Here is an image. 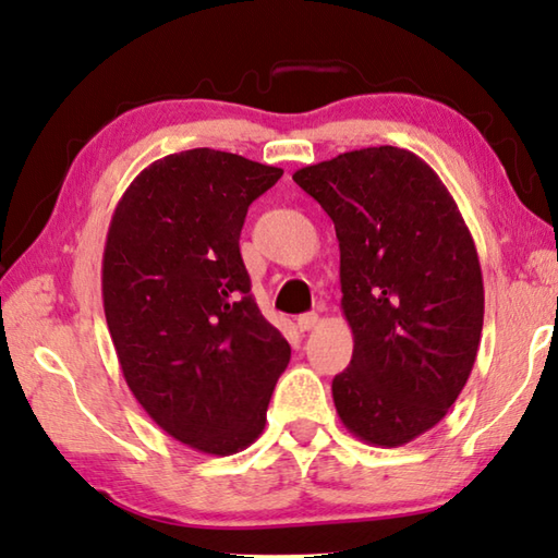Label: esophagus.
Returning <instances> with one entry per match:
<instances>
[{
  "mask_svg": "<svg viewBox=\"0 0 558 558\" xmlns=\"http://www.w3.org/2000/svg\"><path fill=\"white\" fill-rule=\"evenodd\" d=\"M317 322H319V314L317 312H305V314H300V317H298V329L300 331H310V329L317 327Z\"/></svg>",
  "mask_w": 558,
  "mask_h": 558,
  "instance_id": "1",
  "label": "esophagus"
}]
</instances>
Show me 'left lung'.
<instances>
[{
  "instance_id": "8db88e82",
  "label": "left lung",
  "mask_w": 558,
  "mask_h": 558,
  "mask_svg": "<svg viewBox=\"0 0 558 558\" xmlns=\"http://www.w3.org/2000/svg\"><path fill=\"white\" fill-rule=\"evenodd\" d=\"M292 180L333 221L351 366L331 380L353 437L402 447L444 420L478 353L483 276L439 175L395 146L349 150Z\"/></svg>"
}]
</instances>
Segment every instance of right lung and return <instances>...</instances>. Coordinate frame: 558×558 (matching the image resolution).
I'll return each mask as SVG.
<instances>
[{"instance_id": "right-lung-1", "label": "right lung", "mask_w": 558, "mask_h": 558, "mask_svg": "<svg viewBox=\"0 0 558 558\" xmlns=\"http://www.w3.org/2000/svg\"><path fill=\"white\" fill-rule=\"evenodd\" d=\"M280 175L225 150H182L141 170L109 225L102 300L121 373L148 417L202 453L260 437L290 361L239 251L251 202Z\"/></svg>"}]
</instances>
